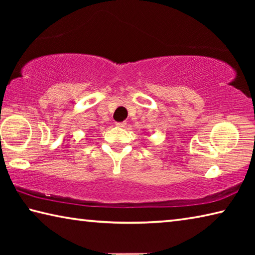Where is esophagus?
<instances>
[{"instance_id": "1", "label": "esophagus", "mask_w": 255, "mask_h": 255, "mask_svg": "<svg viewBox=\"0 0 255 255\" xmlns=\"http://www.w3.org/2000/svg\"><path fill=\"white\" fill-rule=\"evenodd\" d=\"M126 123H117V124H116V126H117V127H120V128H124V127H126Z\"/></svg>"}]
</instances>
